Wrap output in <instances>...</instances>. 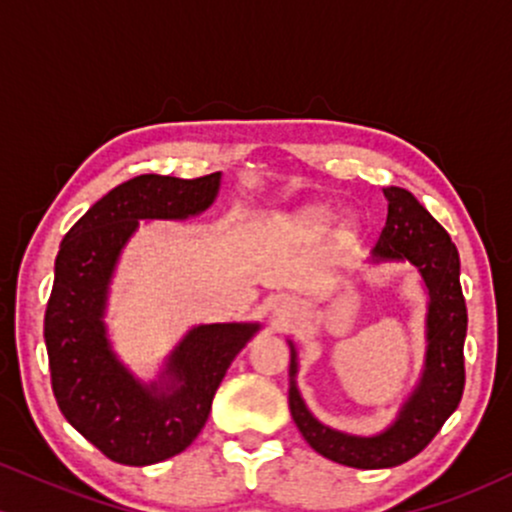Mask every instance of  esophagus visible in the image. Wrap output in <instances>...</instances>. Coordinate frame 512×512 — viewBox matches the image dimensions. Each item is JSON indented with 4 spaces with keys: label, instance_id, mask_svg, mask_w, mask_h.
<instances>
[{
    "label": "esophagus",
    "instance_id": "1",
    "mask_svg": "<svg viewBox=\"0 0 512 512\" xmlns=\"http://www.w3.org/2000/svg\"><path fill=\"white\" fill-rule=\"evenodd\" d=\"M267 310L279 322H286V320H291V317L298 315V301L291 296H274L272 301H269Z\"/></svg>",
    "mask_w": 512,
    "mask_h": 512
}]
</instances>
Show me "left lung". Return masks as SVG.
Segmentation results:
<instances>
[{"mask_svg": "<svg viewBox=\"0 0 512 512\" xmlns=\"http://www.w3.org/2000/svg\"><path fill=\"white\" fill-rule=\"evenodd\" d=\"M387 221L375 245V260H409L419 267L428 289V351L419 387L399 419L373 438L332 431L305 409L298 395L296 351L291 346L289 407L298 431L327 460L356 469H385L411 460L436 438L464 392V334L467 305L460 286V255L448 231L411 192L385 187Z\"/></svg>", "mask_w": 512, "mask_h": 512, "instance_id": "8db88e82", "label": "left lung"}]
</instances>
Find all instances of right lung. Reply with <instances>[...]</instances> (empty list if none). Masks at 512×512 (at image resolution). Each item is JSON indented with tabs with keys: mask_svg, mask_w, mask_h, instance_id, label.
Listing matches in <instances>:
<instances>
[{
	"mask_svg": "<svg viewBox=\"0 0 512 512\" xmlns=\"http://www.w3.org/2000/svg\"><path fill=\"white\" fill-rule=\"evenodd\" d=\"M221 173L182 180L137 175L98 199L64 236L45 310V346L57 407L108 460L144 467L199 436L228 366L257 325L195 327L163 378L139 385L105 339L103 310L117 255L139 219H187L219 192Z\"/></svg>",
	"mask_w": 512,
	"mask_h": 512,
	"instance_id": "1",
	"label": "right lung"
}]
</instances>
